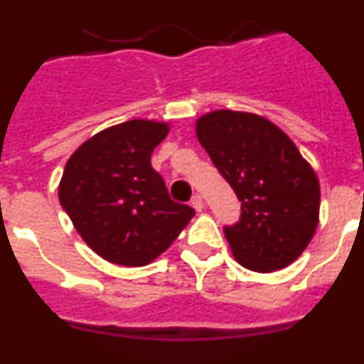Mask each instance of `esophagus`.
Segmentation results:
<instances>
[{
  "instance_id": "34e87169",
  "label": "esophagus",
  "mask_w": 364,
  "mask_h": 364,
  "mask_svg": "<svg viewBox=\"0 0 364 364\" xmlns=\"http://www.w3.org/2000/svg\"><path fill=\"white\" fill-rule=\"evenodd\" d=\"M191 205H193V208H195V210H197V211H202V210H204V198H202L200 195H193Z\"/></svg>"
}]
</instances>
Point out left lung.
Returning <instances> with one entry per match:
<instances>
[{"instance_id": "obj_1", "label": "left lung", "mask_w": 364, "mask_h": 364, "mask_svg": "<svg viewBox=\"0 0 364 364\" xmlns=\"http://www.w3.org/2000/svg\"><path fill=\"white\" fill-rule=\"evenodd\" d=\"M197 138L230 182L242 215L224 228L244 268L269 273L301 257L319 224V178L291 138L255 112L217 109L197 118Z\"/></svg>"}]
</instances>
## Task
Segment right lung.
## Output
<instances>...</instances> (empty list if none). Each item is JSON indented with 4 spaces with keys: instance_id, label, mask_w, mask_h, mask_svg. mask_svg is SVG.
<instances>
[{
    "instance_id": "obj_1",
    "label": "right lung",
    "mask_w": 364,
    "mask_h": 364,
    "mask_svg": "<svg viewBox=\"0 0 364 364\" xmlns=\"http://www.w3.org/2000/svg\"><path fill=\"white\" fill-rule=\"evenodd\" d=\"M167 133V122L134 118L96 133L67 160L60 204L87 246L112 264L153 262L195 215L171 200L151 166Z\"/></svg>"
}]
</instances>
